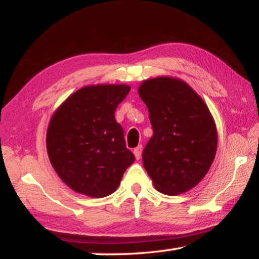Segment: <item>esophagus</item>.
Segmentation results:
<instances>
[{
    "label": "esophagus",
    "instance_id": "1",
    "mask_svg": "<svg viewBox=\"0 0 259 259\" xmlns=\"http://www.w3.org/2000/svg\"><path fill=\"white\" fill-rule=\"evenodd\" d=\"M141 152H143V145H139V146L134 148L133 153H134V155H136V158L138 159V160L141 158Z\"/></svg>",
    "mask_w": 259,
    "mask_h": 259
}]
</instances>
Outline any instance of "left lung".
Returning a JSON list of instances; mask_svg holds the SVG:
<instances>
[{
	"instance_id": "obj_1",
	"label": "left lung",
	"mask_w": 259,
	"mask_h": 259,
	"mask_svg": "<svg viewBox=\"0 0 259 259\" xmlns=\"http://www.w3.org/2000/svg\"><path fill=\"white\" fill-rule=\"evenodd\" d=\"M141 100L153 136L143 152L144 167L159 192H186L206 176L217 151V130L207 106L186 82L168 76L144 81Z\"/></svg>"
}]
</instances>
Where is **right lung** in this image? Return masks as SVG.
I'll use <instances>...</instances> for the list:
<instances>
[{"mask_svg":"<svg viewBox=\"0 0 259 259\" xmlns=\"http://www.w3.org/2000/svg\"><path fill=\"white\" fill-rule=\"evenodd\" d=\"M130 91L127 84L83 87L52 116L47 131L49 160L75 192L93 198L109 196L136 160L114 118Z\"/></svg>","mask_w":259,"mask_h":259,"instance_id":"obj_1","label":"right lung"}]
</instances>
